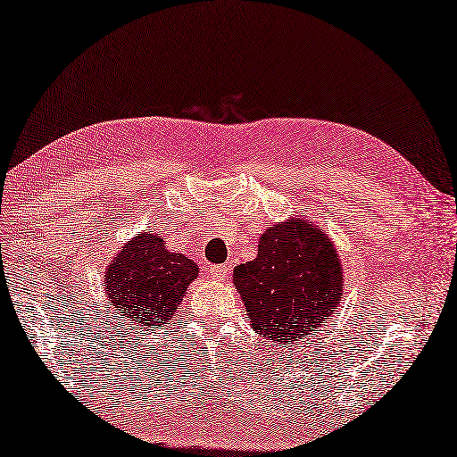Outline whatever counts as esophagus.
Here are the masks:
<instances>
[{
	"instance_id": "obj_1",
	"label": "esophagus",
	"mask_w": 457,
	"mask_h": 457,
	"mask_svg": "<svg viewBox=\"0 0 457 457\" xmlns=\"http://www.w3.org/2000/svg\"><path fill=\"white\" fill-rule=\"evenodd\" d=\"M211 277H213V279H217V281H225L227 277H228V265H213L211 267Z\"/></svg>"
}]
</instances>
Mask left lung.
Wrapping results in <instances>:
<instances>
[{
  "label": "left lung",
  "instance_id": "obj_1",
  "mask_svg": "<svg viewBox=\"0 0 457 457\" xmlns=\"http://www.w3.org/2000/svg\"><path fill=\"white\" fill-rule=\"evenodd\" d=\"M235 285L255 331L279 345L296 343L336 312L339 255L324 232L296 219L265 230L258 258L237 265Z\"/></svg>",
  "mask_w": 457,
  "mask_h": 457
}]
</instances>
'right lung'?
Wrapping results in <instances>:
<instances>
[{"mask_svg": "<svg viewBox=\"0 0 457 457\" xmlns=\"http://www.w3.org/2000/svg\"><path fill=\"white\" fill-rule=\"evenodd\" d=\"M197 277V265L182 253L166 252L154 235L133 238L106 273V293L120 316L139 328L162 326Z\"/></svg>", "mask_w": 457, "mask_h": 457, "instance_id": "1", "label": "right lung"}]
</instances>
